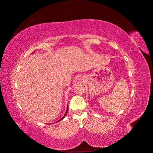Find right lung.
Here are the masks:
<instances>
[{
	"label": "right lung",
	"instance_id": "right-lung-1",
	"mask_svg": "<svg viewBox=\"0 0 153 153\" xmlns=\"http://www.w3.org/2000/svg\"><path fill=\"white\" fill-rule=\"evenodd\" d=\"M68 106H67V109H66V113H65V114L64 115V116H63L61 119L59 120V121H57V122H59V121H61V120H62V119H64V117L66 116V114H67V112H68Z\"/></svg>",
	"mask_w": 153,
	"mask_h": 153
}]
</instances>
